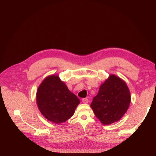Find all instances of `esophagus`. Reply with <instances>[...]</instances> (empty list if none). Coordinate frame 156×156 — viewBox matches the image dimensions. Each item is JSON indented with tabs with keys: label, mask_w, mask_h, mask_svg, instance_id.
Listing matches in <instances>:
<instances>
[{
	"label": "esophagus",
	"mask_w": 156,
	"mask_h": 156,
	"mask_svg": "<svg viewBox=\"0 0 156 156\" xmlns=\"http://www.w3.org/2000/svg\"><path fill=\"white\" fill-rule=\"evenodd\" d=\"M82 102L84 104H87V103H88V99L87 98H83L82 99Z\"/></svg>",
	"instance_id": "34e87169"
}]
</instances>
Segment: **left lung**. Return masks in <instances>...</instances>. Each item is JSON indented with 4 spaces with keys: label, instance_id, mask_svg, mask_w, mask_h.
Listing matches in <instances>:
<instances>
[{
    "label": "left lung",
    "instance_id": "8db88e82",
    "mask_svg": "<svg viewBox=\"0 0 156 156\" xmlns=\"http://www.w3.org/2000/svg\"><path fill=\"white\" fill-rule=\"evenodd\" d=\"M130 101V93L126 83L119 77L110 75L101 85L91 107L101 122L107 125L121 119Z\"/></svg>",
    "mask_w": 156,
    "mask_h": 156
}]
</instances>
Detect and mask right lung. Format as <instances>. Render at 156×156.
<instances>
[{
  "mask_svg": "<svg viewBox=\"0 0 156 156\" xmlns=\"http://www.w3.org/2000/svg\"><path fill=\"white\" fill-rule=\"evenodd\" d=\"M36 102L44 117L59 124L73 115L80 101L58 75H52L47 76L38 87Z\"/></svg>",
  "mask_w": 156,
  "mask_h": 156,
  "instance_id": "obj_1",
  "label": "right lung"
}]
</instances>
